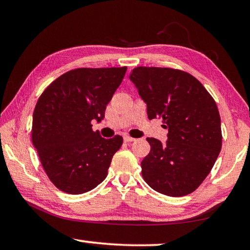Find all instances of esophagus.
Here are the masks:
<instances>
[{"label": "esophagus", "instance_id": "34e87169", "mask_svg": "<svg viewBox=\"0 0 250 250\" xmlns=\"http://www.w3.org/2000/svg\"><path fill=\"white\" fill-rule=\"evenodd\" d=\"M124 140H125V142H132L135 140V139L132 137H129V135H125Z\"/></svg>", "mask_w": 250, "mask_h": 250}]
</instances>
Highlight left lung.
Wrapping results in <instances>:
<instances>
[{
    "mask_svg": "<svg viewBox=\"0 0 250 250\" xmlns=\"http://www.w3.org/2000/svg\"><path fill=\"white\" fill-rule=\"evenodd\" d=\"M146 104L147 118L168 130L162 145L147 138L151 150L141 162L146 184L167 196H184L202 184L222 149L221 117L205 87L186 71L135 67L129 76Z\"/></svg>",
    "mask_w": 250,
    "mask_h": 250,
    "instance_id": "obj_1",
    "label": "left lung"
}]
</instances>
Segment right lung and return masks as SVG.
Instances as JSON below:
<instances>
[{
	"mask_svg": "<svg viewBox=\"0 0 250 250\" xmlns=\"http://www.w3.org/2000/svg\"><path fill=\"white\" fill-rule=\"evenodd\" d=\"M126 67L76 68L49 84L33 113L32 142L44 171L61 191L83 194L108 174L121 135L104 139L91 129L124 79Z\"/></svg>",
	"mask_w": 250,
	"mask_h": 250,
	"instance_id": "add662e5",
	"label": "right lung"
}]
</instances>
